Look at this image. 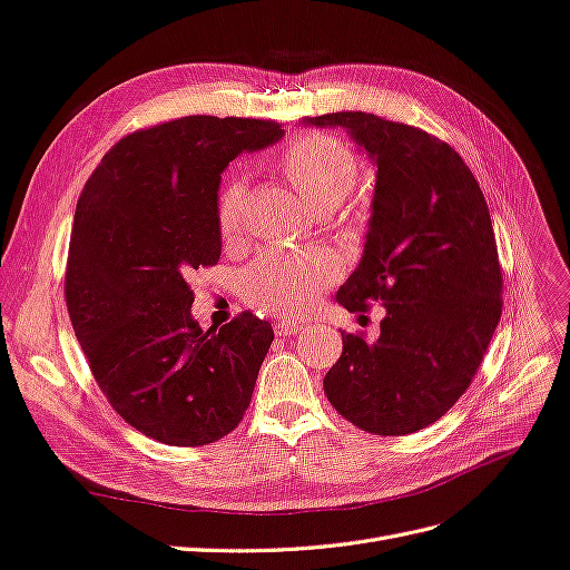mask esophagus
<instances>
[{
    "label": "esophagus",
    "mask_w": 570,
    "mask_h": 570,
    "mask_svg": "<svg viewBox=\"0 0 570 570\" xmlns=\"http://www.w3.org/2000/svg\"><path fill=\"white\" fill-rule=\"evenodd\" d=\"M274 330H276V336H291V334H298L303 330V324L291 322V320H282Z\"/></svg>",
    "instance_id": "esophagus-1"
}]
</instances>
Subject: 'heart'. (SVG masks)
<instances>
[{"instance_id":"obj_1","label":"heart","mask_w":570,"mask_h":570,"mask_svg":"<svg viewBox=\"0 0 570 570\" xmlns=\"http://www.w3.org/2000/svg\"><path fill=\"white\" fill-rule=\"evenodd\" d=\"M276 167L286 176L315 213H332L344 203L357 181V159L346 142L313 134L296 138L276 157ZM246 184L229 181L217 198V224L226 240L243 229ZM338 263L330 250H282L259 255L243 276V296L259 311L298 317L315 305L320 291L332 284Z\"/></svg>"}]
</instances>
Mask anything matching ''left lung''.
Returning a JSON list of instances; mask_svg holds the SVG:
<instances>
[{
  "label": "left lung",
  "instance_id": "obj_1",
  "mask_svg": "<svg viewBox=\"0 0 570 570\" xmlns=\"http://www.w3.org/2000/svg\"><path fill=\"white\" fill-rule=\"evenodd\" d=\"M307 126L344 128L375 165L363 257L338 303L380 301V338L344 334L324 394L355 428L396 436L432 425L456 403L501 317V267L490 207L461 155L420 128L365 111Z\"/></svg>",
  "mask_w": 570,
  "mask_h": 570
}]
</instances>
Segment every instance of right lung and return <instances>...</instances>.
<instances>
[{
	"mask_svg": "<svg viewBox=\"0 0 570 570\" xmlns=\"http://www.w3.org/2000/svg\"><path fill=\"white\" fill-rule=\"evenodd\" d=\"M282 136L238 117L159 124L114 145L78 198L63 288L76 338L111 409L161 444H213L250 405L272 324L243 313L203 332L188 276L222 255V171Z\"/></svg>",
	"mask_w": 570,
	"mask_h": 570,
	"instance_id": "right-lung-1",
	"label": "right lung"
}]
</instances>
